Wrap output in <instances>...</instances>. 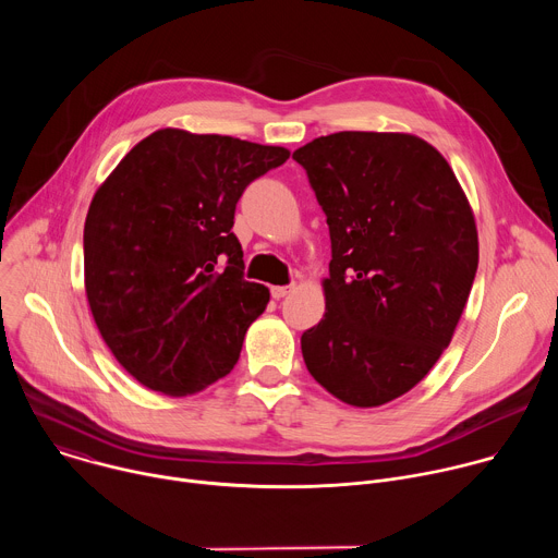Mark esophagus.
<instances>
[{
    "mask_svg": "<svg viewBox=\"0 0 558 558\" xmlns=\"http://www.w3.org/2000/svg\"><path fill=\"white\" fill-rule=\"evenodd\" d=\"M291 291H293V284H289V287H271V295H274L276 300H280V298L289 295Z\"/></svg>",
    "mask_w": 558,
    "mask_h": 558,
    "instance_id": "1",
    "label": "esophagus"
}]
</instances>
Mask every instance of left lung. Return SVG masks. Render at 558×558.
<instances>
[{
  "mask_svg": "<svg viewBox=\"0 0 558 558\" xmlns=\"http://www.w3.org/2000/svg\"><path fill=\"white\" fill-rule=\"evenodd\" d=\"M331 233L325 315L302 333L313 379L340 402L384 407L450 344L480 235L446 158L409 132H336L293 151Z\"/></svg>",
  "mask_w": 558,
  "mask_h": 558,
  "instance_id": "8db88e82",
  "label": "left lung"
}]
</instances>
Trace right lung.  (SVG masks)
Returning a JSON list of instances; mask_svg holds the SVG:
<instances>
[{
    "instance_id": "add662e5",
    "label": "right lung",
    "mask_w": 558,
    "mask_h": 558,
    "mask_svg": "<svg viewBox=\"0 0 558 558\" xmlns=\"http://www.w3.org/2000/svg\"><path fill=\"white\" fill-rule=\"evenodd\" d=\"M289 149L156 130L99 185L84 227V282L117 362L149 390L201 392L241 357L269 289L243 278L233 211Z\"/></svg>"
}]
</instances>
